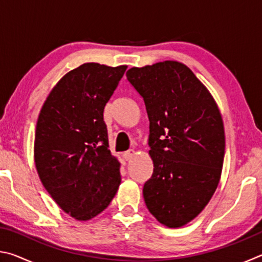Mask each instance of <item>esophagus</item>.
Segmentation results:
<instances>
[{"mask_svg": "<svg viewBox=\"0 0 262 262\" xmlns=\"http://www.w3.org/2000/svg\"><path fill=\"white\" fill-rule=\"evenodd\" d=\"M123 158L126 159V161H130V159H133V157L135 156V151L133 149H129L128 150V151H126V152H123Z\"/></svg>", "mask_w": 262, "mask_h": 262, "instance_id": "obj_1", "label": "esophagus"}]
</instances>
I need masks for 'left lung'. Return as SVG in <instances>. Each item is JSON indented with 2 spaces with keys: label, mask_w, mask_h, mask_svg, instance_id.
I'll list each match as a JSON object with an SVG mask.
<instances>
[{
  "label": "left lung",
  "mask_w": 262,
  "mask_h": 262,
  "mask_svg": "<svg viewBox=\"0 0 262 262\" xmlns=\"http://www.w3.org/2000/svg\"><path fill=\"white\" fill-rule=\"evenodd\" d=\"M126 76L143 97L150 122L154 172L144 202L159 223L181 228L203 210L220 183L225 135L219 106L178 61L133 67Z\"/></svg>",
  "instance_id": "left-lung-1"
}]
</instances>
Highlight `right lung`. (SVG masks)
Returning a JSON list of instances; mask_svg holds the SVG:
<instances>
[{
    "mask_svg": "<svg viewBox=\"0 0 262 262\" xmlns=\"http://www.w3.org/2000/svg\"><path fill=\"white\" fill-rule=\"evenodd\" d=\"M127 66L88 62L62 77L43 103L34 135V163L43 187L77 221L105 210L121 183L108 150L104 107Z\"/></svg>",
    "mask_w": 262,
    "mask_h": 262,
    "instance_id": "1",
    "label": "right lung"
}]
</instances>
